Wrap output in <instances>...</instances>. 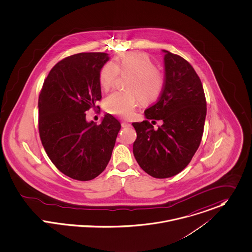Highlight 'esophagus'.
<instances>
[{
    "label": "esophagus",
    "instance_id": "esophagus-1",
    "mask_svg": "<svg viewBox=\"0 0 252 252\" xmlns=\"http://www.w3.org/2000/svg\"><path fill=\"white\" fill-rule=\"evenodd\" d=\"M131 125L129 124V123H127V122H123L122 123V126L123 127H129Z\"/></svg>",
    "mask_w": 252,
    "mask_h": 252
}]
</instances>
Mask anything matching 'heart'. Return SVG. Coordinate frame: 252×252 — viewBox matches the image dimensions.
<instances>
[{"mask_svg": "<svg viewBox=\"0 0 252 252\" xmlns=\"http://www.w3.org/2000/svg\"><path fill=\"white\" fill-rule=\"evenodd\" d=\"M121 73H129L126 87L127 90L116 91L104 99V109L110 114L130 118L139 100L149 103L156 100L162 92L164 79L162 73L155 67L151 58L141 52H130L115 58L101 67L98 81L102 90H111Z\"/></svg>", "mask_w": 252, "mask_h": 252, "instance_id": "1", "label": "heart"}]
</instances>
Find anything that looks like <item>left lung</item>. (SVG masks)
Masks as SVG:
<instances>
[{
	"label": "left lung",
	"instance_id": "left-lung-1",
	"mask_svg": "<svg viewBox=\"0 0 252 252\" xmlns=\"http://www.w3.org/2000/svg\"><path fill=\"white\" fill-rule=\"evenodd\" d=\"M163 52L162 93L145 110L147 120L132 123L137 133L134 158L146 173L158 179L173 177L188 166L201 143L207 114L203 86L194 68L184 58ZM156 119L163 121L158 130L152 126Z\"/></svg>",
	"mask_w": 252,
	"mask_h": 252
}]
</instances>
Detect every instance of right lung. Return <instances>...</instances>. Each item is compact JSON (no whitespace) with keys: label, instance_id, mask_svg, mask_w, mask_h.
Here are the masks:
<instances>
[{"label":"right lung","instance_id":"obj_1","mask_svg":"<svg viewBox=\"0 0 252 252\" xmlns=\"http://www.w3.org/2000/svg\"><path fill=\"white\" fill-rule=\"evenodd\" d=\"M108 54L79 53L57 63L38 96V130L53 164L65 176L90 181L107 166L120 122L106 114L100 125L86 121V111L98 108V74Z\"/></svg>","mask_w":252,"mask_h":252}]
</instances>
